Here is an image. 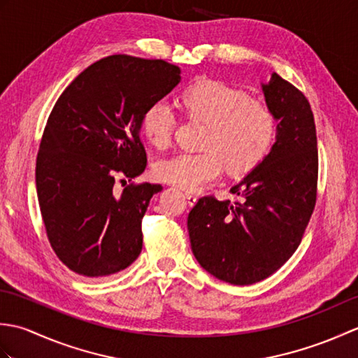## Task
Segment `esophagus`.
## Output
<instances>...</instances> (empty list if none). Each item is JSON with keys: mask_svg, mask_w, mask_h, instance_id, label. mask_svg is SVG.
<instances>
[{"mask_svg": "<svg viewBox=\"0 0 358 358\" xmlns=\"http://www.w3.org/2000/svg\"><path fill=\"white\" fill-rule=\"evenodd\" d=\"M186 200L189 204H191V206H194V204L196 203V196L192 192H186Z\"/></svg>", "mask_w": 358, "mask_h": 358, "instance_id": "esophagus-1", "label": "esophagus"}]
</instances>
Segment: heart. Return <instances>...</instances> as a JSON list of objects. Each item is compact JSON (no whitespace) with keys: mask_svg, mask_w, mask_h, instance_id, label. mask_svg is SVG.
<instances>
[{"mask_svg":"<svg viewBox=\"0 0 358 358\" xmlns=\"http://www.w3.org/2000/svg\"><path fill=\"white\" fill-rule=\"evenodd\" d=\"M185 118L204 123L199 154H181L154 166L164 183L196 191L214 183L224 171L248 173L269 154L278 135L275 109L262 98L218 80L187 86L178 96ZM177 117L164 100L150 103L140 118V132L152 148L171 146Z\"/></svg>","mask_w":358,"mask_h":358,"instance_id":"1","label":"heart"}]
</instances>
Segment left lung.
I'll return each instance as SVG.
<instances>
[{
    "mask_svg": "<svg viewBox=\"0 0 358 358\" xmlns=\"http://www.w3.org/2000/svg\"><path fill=\"white\" fill-rule=\"evenodd\" d=\"M263 92L280 121L272 150L231 189L238 201L201 196L187 217L196 260L235 286L271 277L292 257L317 201L318 149L308 98L277 73Z\"/></svg>",
    "mask_w": 358,
    "mask_h": 358,
    "instance_id": "1",
    "label": "left lung"
}]
</instances>
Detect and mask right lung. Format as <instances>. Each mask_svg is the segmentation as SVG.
I'll return each instance as SVG.
<instances>
[{"instance_id":"add662e5","label":"right lung","mask_w":358,"mask_h":358,"mask_svg":"<svg viewBox=\"0 0 358 358\" xmlns=\"http://www.w3.org/2000/svg\"><path fill=\"white\" fill-rule=\"evenodd\" d=\"M180 80V67L164 59L110 55L53 106L36 155V194L53 252L78 275H112L138 258L141 220L163 191L132 181L148 163L140 118Z\"/></svg>"}]
</instances>
